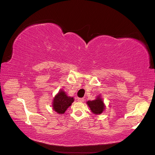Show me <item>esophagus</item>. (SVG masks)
<instances>
[{
  "label": "esophagus",
  "mask_w": 155,
  "mask_h": 155,
  "mask_svg": "<svg viewBox=\"0 0 155 155\" xmlns=\"http://www.w3.org/2000/svg\"><path fill=\"white\" fill-rule=\"evenodd\" d=\"M78 101H79V102H83L84 101V98H78Z\"/></svg>",
  "instance_id": "esophagus-1"
}]
</instances>
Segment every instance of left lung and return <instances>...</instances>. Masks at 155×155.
<instances>
[{
	"mask_svg": "<svg viewBox=\"0 0 155 155\" xmlns=\"http://www.w3.org/2000/svg\"><path fill=\"white\" fill-rule=\"evenodd\" d=\"M87 105L90 107L91 111L95 114H100L105 109V106L100 96H98L95 100L88 101L87 102Z\"/></svg>",
	"mask_w": 155,
	"mask_h": 155,
	"instance_id": "left-lung-1",
	"label": "left lung"
}]
</instances>
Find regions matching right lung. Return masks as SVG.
I'll list each match as a JSON object with an SVG mask.
<instances>
[{"mask_svg":"<svg viewBox=\"0 0 155 155\" xmlns=\"http://www.w3.org/2000/svg\"><path fill=\"white\" fill-rule=\"evenodd\" d=\"M72 97L68 96L63 90H60L53 100V109L59 114H64L74 102Z\"/></svg>","mask_w":155,"mask_h":155,"instance_id":"right-lung-1","label":"right lung"}]
</instances>
